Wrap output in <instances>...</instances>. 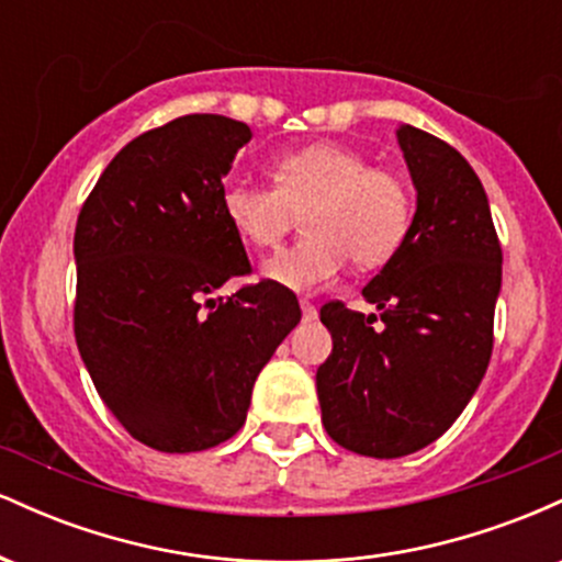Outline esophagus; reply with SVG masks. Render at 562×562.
Segmentation results:
<instances>
[{
	"mask_svg": "<svg viewBox=\"0 0 562 562\" xmlns=\"http://www.w3.org/2000/svg\"><path fill=\"white\" fill-rule=\"evenodd\" d=\"M301 312H303V322L317 319V306H314V303L308 299H301Z\"/></svg>",
	"mask_w": 562,
	"mask_h": 562,
	"instance_id": "34e87169",
	"label": "esophagus"
}]
</instances>
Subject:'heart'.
Wrapping results in <instances>:
<instances>
[{"label": "heart", "mask_w": 562, "mask_h": 562, "mask_svg": "<svg viewBox=\"0 0 562 562\" xmlns=\"http://www.w3.org/2000/svg\"><path fill=\"white\" fill-rule=\"evenodd\" d=\"M274 187L229 182L222 211L229 227L254 248H277L303 211V240L263 263L277 285L312 293L338 277L351 256L353 267L389 261L412 222L404 179L370 166L353 147L317 142L288 153L269 169Z\"/></svg>", "instance_id": "b5f03b06"}]
</instances>
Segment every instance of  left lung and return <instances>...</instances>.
I'll use <instances>...</instances> for the list:
<instances>
[{
	"label": "left lung",
	"mask_w": 562,
	"mask_h": 562,
	"mask_svg": "<svg viewBox=\"0 0 562 562\" xmlns=\"http://www.w3.org/2000/svg\"><path fill=\"white\" fill-rule=\"evenodd\" d=\"M417 187L404 243L367 285L364 317L344 301L319 308L333 353L317 370L322 425L338 447L396 460L428 447L462 415L486 375L502 245L481 179L454 147L398 128Z\"/></svg>",
	"instance_id": "1"
}]
</instances>
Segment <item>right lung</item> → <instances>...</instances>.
<instances>
[{
    "label": "right lung",
    "instance_id": "right-lung-1",
    "mask_svg": "<svg viewBox=\"0 0 562 562\" xmlns=\"http://www.w3.org/2000/svg\"><path fill=\"white\" fill-rule=\"evenodd\" d=\"M243 121L192 113L132 139L83 200L74 235V333L113 417L145 447L184 454L243 428L250 391L301 322L293 290L250 272L222 211Z\"/></svg>",
    "mask_w": 562,
    "mask_h": 562
}]
</instances>
